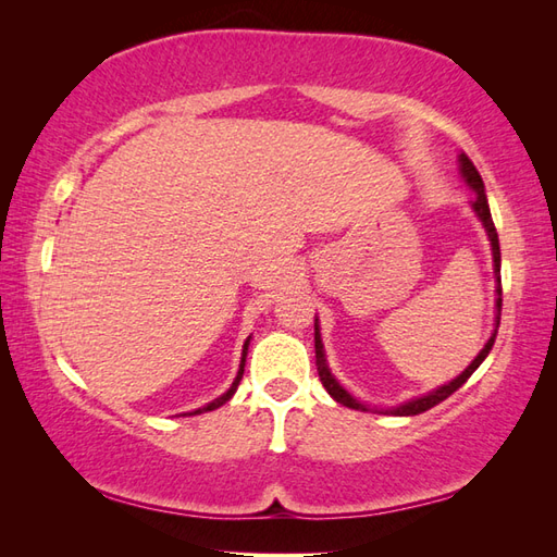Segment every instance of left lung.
<instances>
[{
	"label": "left lung",
	"instance_id": "8db88e82",
	"mask_svg": "<svg viewBox=\"0 0 557 557\" xmlns=\"http://www.w3.org/2000/svg\"><path fill=\"white\" fill-rule=\"evenodd\" d=\"M457 171H460L462 181L469 185V188L474 190V197L469 200V205H472L474 214L479 216L481 226H484L486 236L491 240V255H493V274H496V324H493V333L491 338L486 341L484 348L479 350V355L472 360V364H469L465 372L460 376H455L453 381L443 383V386L429 391L424 395H417V398H410L405 400L400 405L395 407H372L367 405L362 400H357L355 395L350 391H345L341 386V381L331 374L329 369V362H326V352H324V343H321V333H319V319L314 317V350H317V369H319V379L321 383H324V388L329 391V395L336 403L345 405V407H352V410H362V412H379V414H393V417H412V414H422L426 410H431V407L443 403L448 398V395H453L457 388L462 386V383L472 376L479 364L486 360L493 343H496V336H498V326H500V305H503V288H500V245H498V233H496V226H493V219H491V209H488V200H486V190H484V181H481L476 166L469 162V157L462 152L457 154Z\"/></svg>",
	"mask_w": 557,
	"mask_h": 557
}]
</instances>
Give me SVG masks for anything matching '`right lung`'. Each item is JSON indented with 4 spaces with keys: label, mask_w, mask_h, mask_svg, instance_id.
Returning <instances> with one entry per match:
<instances>
[{
    "label": "right lung",
    "mask_w": 557,
    "mask_h": 557,
    "mask_svg": "<svg viewBox=\"0 0 557 557\" xmlns=\"http://www.w3.org/2000/svg\"><path fill=\"white\" fill-rule=\"evenodd\" d=\"M250 338H252V336H247V341L243 343V357H240V367H238V374H236V379H233V383H231V388H228L224 395H219V398H214L212 403H207L205 407H197V410H195V412H190V414L212 412V410H216V407H221V405L228 403V400L233 398V393L238 391V383H240V379H243V372H245V357H247V348H250Z\"/></svg>",
    "instance_id": "obj_1"
}]
</instances>
